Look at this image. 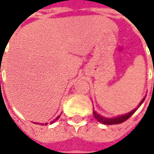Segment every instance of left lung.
<instances>
[{
    "instance_id": "8db88e82",
    "label": "left lung",
    "mask_w": 154,
    "mask_h": 154,
    "mask_svg": "<svg viewBox=\"0 0 154 154\" xmlns=\"http://www.w3.org/2000/svg\"><path fill=\"white\" fill-rule=\"evenodd\" d=\"M144 100H145V98L140 101V103H139V106H138V107H140V106L141 105V103L144 102ZM138 109V108L134 109L132 111L128 112V113L125 114V115L119 116H116V117H114V118H106V117L102 116H100L99 114H98V113H97L96 111H94V110H93V115H94V117H95L99 122H101V123H103V124H105V125H113V124H119V123H122V122L126 121L127 119H128L131 116L133 115L134 113L136 111V109Z\"/></svg>"
}]
</instances>
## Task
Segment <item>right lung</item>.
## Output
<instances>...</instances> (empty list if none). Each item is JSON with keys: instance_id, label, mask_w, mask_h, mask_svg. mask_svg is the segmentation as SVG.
<instances>
[{"instance_id": "obj_1", "label": "right lung", "mask_w": 154, "mask_h": 154, "mask_svg": "<svg viewBox=\"0 0 154 154\" xmlns=\"http://www.w3.org/2000/svg\"><path fill=\"white\" fill-rule=\"evenodd\" d=\"M61 116V115H60ZM60 116H57V117H56V119H55V120H54V121H52L51 122V123H52V122H55L56 121H57V120H58V119H59V117H60ZM42 124H43V125H44V124H45V125H47V123H42Z\"/></svg>"}]
</instances>
